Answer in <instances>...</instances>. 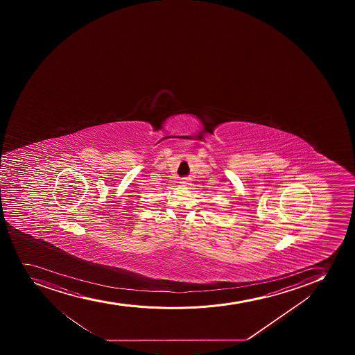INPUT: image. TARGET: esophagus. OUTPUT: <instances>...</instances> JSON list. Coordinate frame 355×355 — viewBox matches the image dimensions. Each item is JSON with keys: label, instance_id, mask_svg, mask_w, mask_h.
<instances>
[{"label": "esophagus", "instance_id": "esophagus-1", "mask_svg": "<svg viewBox=\"0 0 355 355\" xmlns=\"http://www.w3.org/2000/svg\"><path fill=\"white\" fill-rule=\"evenodd\" d=\"M182 184H183V185H191L190 178H183V180H182Z\"/></svg>", "mask_w": 355, "mask_h": 355}]
</instances>
